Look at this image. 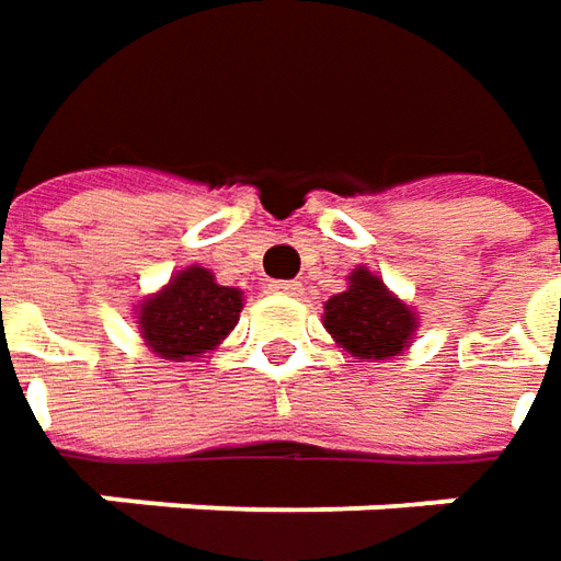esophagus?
<instances>
[{
    "label": "esophagus",
    "mask_w": 561,
    "mask_h": 561,
    "mask_svg": "<svg viewBox=\"0 0 561 561\" xmlns=\"http://www.w3.org/2000/svg\"><path fill=\"white\" fill-rule=\"evenodd\" d=\"M268 290L277 293V296H299V293H302V284H299V280H271Z\"/></svg>",
    "instance_id": "obj_1"
}]
</instances>
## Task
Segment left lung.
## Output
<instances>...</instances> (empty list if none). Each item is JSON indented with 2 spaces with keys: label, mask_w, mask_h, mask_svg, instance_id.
I'll use <instances>...</instances> for the list:
<instances>
[{
  "label": "left lung",
  "mask_w": 561,
  "mask_h": 561,
  "mask_svg": "<svg viewBox=\"0 0 561 561\" xmlns=\"http://www.w3.org/2000/svg\"><path fill=\"white\" fill-rule=\"evenodd\" d=\"M324 328L353 356L390 358L405 350L419 324L409 306L387 293L380 277L356 268L350 287L324 302Z\"/></svg>",
  "instance_id": "left-lung-1"
}]
</instances>
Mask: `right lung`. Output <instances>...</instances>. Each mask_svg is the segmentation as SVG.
<instances>
[{"label": "right lung", "instance_id": "add662e5", "mask_svg": "<svg viewBox=\"0 0 561 561\" xmlns=\"http://www.w3.org/2000/svg\"><path fill=\"white\" fill-rule=\"evenodd\" d=\"M243 309V296L233 287L215 284L211 271H181L159 296L140 306V334L156 356L184 362L215 350Z\"/></svg>", "mask_w": 561, "mask_h": 561}]
</instances>
